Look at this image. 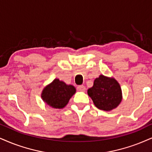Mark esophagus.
<instances>
[{
	"instance_id": "34e87169",
	"label": "esophagus",
	"mask_w": 152,
	"mask_h": 152,
	"mask_svg": "<svg viewBox=\"0 0 152 152\" xmlns=\"http://www.w3.org/2000/svg\"><path fill=\"white\" fill-rule=\"evenodd\" d=\"M77 90H79L80 91H85L86 90L85 86H84V85L78 86V87H77Z\"/></svg>"
}]
</instances>
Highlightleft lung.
<instances>
[{
  "mask_svg": "<svg viewBox=\"0 0 152 152\" xmlns=\"http://www.w3.org/2000/svg\"><path fill=\"white\" fill-rule=\"evenodd\" d=\"M95 106L109 111L118 107L122 101V90L117 80L101 75L95 79L92 87L87 90Z\"/></svg>",
  "mask_w": 152,
  "mask_h": 152,
  "instance_id": "obj_1",
  "label": "left lung"
}]
</instances>
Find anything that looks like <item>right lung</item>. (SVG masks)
<instances>
[{
	"label": "right lung",
	"mask_w": 152,
	"mask_h": 152,
	"mask_svg": "<svg viewBox=\"0 0 152 152\" xmlns=\"http://www.w3.org/2000/svg\"><path fill=\"white\" fill-rule=\"evenodd\" d=\"M75 92L74 86L67 85L64 82L55 79L43 89L42 98L51 108L61 109L66 106Z\"/></svg>",
	"instance_id": "1"
}]
</instances>
